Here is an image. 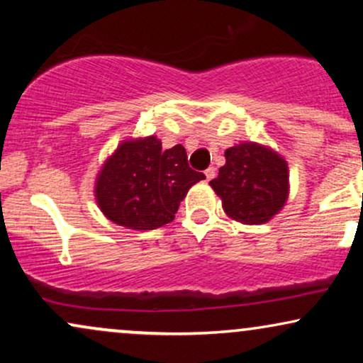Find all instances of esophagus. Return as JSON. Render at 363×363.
<instances>
[{"label": "esophagus", "instance_id": "esophagus-1", "mask_svg": "<svg viewBox=\"0 0 363 363\" xmlns=\"http://www.w3.org/2000/svg\"><path fill=\"white\" fill-rule=\"evenodd\" d=\"M215 169L213 167H208L206 170H205V176H206V181H211V179L215 177Z\"/></svg>", "mask_w": 363, "mask_h": 363}]
</instances>
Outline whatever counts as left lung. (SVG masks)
Listing matches in <instances>:
<instances>
[{"label": "left lung", "mask_w": 363, "mask_h": 363, "mask_svg": "<svg viewBox=\"0 0 363 363\" xmlns=\"http://www.w3.org/2000/svg\"><path fill=\"white\" fill-rule=\"evenodd\" d=\"M225 165L210 186L222 199L225 215L244 225L266 223L290 194L289 164L272 147L242 141L225 150Z\"/></svg>", "instance_id": "1"}]
</instances>
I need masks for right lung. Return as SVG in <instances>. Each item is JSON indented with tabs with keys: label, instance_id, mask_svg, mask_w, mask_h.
Listing matches in <instances>:
<instances>
[{
	"label": "right lung",
	"instance_id": "add662e5",
	"mask_svg": "<svg viewBox=\"0 0 363 363\" xmlns=\"http://www.w3.org/2000/svg\"><path fill=\"white\" fill-rule=\"evenodd\" d=\"M205 174L187 164L182 145L162 150L155 135L124 140L95 177V201L111 222L131 230L170 223L187 191Z\"/></svg>",
	"mask_w": 363,
	"mask_h": 363
}]
</instances>
